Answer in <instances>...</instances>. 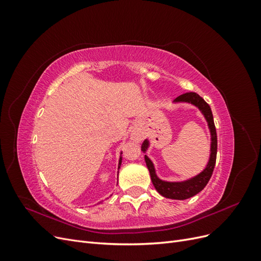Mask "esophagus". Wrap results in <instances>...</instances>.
<instances>
[{
	"label": "esophagus",
	"mask_w": 261,
	"mask_h": 261,
	"mask_svg": "<svg viewBox=\"0 0 261 261\" xmlns=\"http://www.w3.org/2000/svg\"><path fill=\"white\" fill-rule=\"evenodd\" d=\"M130 138H132L134 141H139V140H141V138H143V135H141V133H140L138 129H134V130L132 132Z\"/></svg>",
	"instance_id": "1"
}]
</instances>
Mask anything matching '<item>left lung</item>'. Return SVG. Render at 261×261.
<instances>
[{
    "label": "left lung",
    "instance_id": "left-lung-1",
    "mask_svg": "<svg viewBox=\"0 0 261 261\" xmlns=\"http://www.w3.org/2000/svg\"><path fill=\"white\" fill-rule=\"evenodd\" d=\"M173 102H174V103H178V102L191 103L196 108H198L199 111L202 113L204 118H206V121L208 123V127L210 130V135H211L210 156H209V161L206 165V168H204L199 174H197L196 176L188 178L186 180L167 181L158 177L152 161L150 160L148 155L146 154H145V161L150 173V177H151L152 184L156 189V192L160 195H162L163 197H165V198L184 200L187 198H191V197L201 192L208 184V181L212 175V172H213V169H215L216 160H217V149H218L217 130H216L215 122H213V115L211 112V109L207 102L204 101L199 94H197L196 92H186L184 94H180V96H178ZM149 145H150L149 140L146 139L143 143V145H141V151L146 153V151L149 148Z\"/></svg>",
    "mask_w": 261,
    "mask_h": 261
}]
</instances>
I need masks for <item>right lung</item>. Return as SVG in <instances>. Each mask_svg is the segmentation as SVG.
I'll list each match as a JSON object with an SVG mask.
<instances>
[{
	"instance_id": "1",
	"label": "right lung",
	"mask_w": 261,
	"mask_h": 261,
	"mask_svg": "<svg viewBox=\"0 0 261 261\" xmlns=\"http://www.w3.org/2000/svg\"><path fill=\"white\" fill-rule=\"evenodd\" d=\"M121 154H122V152H121ZM121 163H122V156L120 158V161H118V168H117V169L121 168ZM99 203H100V202H99Z\"/></svg>"
}]
</instances>
